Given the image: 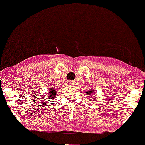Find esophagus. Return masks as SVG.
<instances>
[{
  "label": "esophagus",
  "instance_id": "34e87169",
  "mask_svg": "<svg viewBox=\"0 0 145 145\" xmlns=\"http://www.w3.org/2000/svg\"><path fill=\"white\" fill-rule=\"evenodd\" d=\"M72 84H73V83L72 81H69V82H67V86H71Z\"/></svg>",
  "mask_w": 145,
  "mask_h": 145
}]
</instances>
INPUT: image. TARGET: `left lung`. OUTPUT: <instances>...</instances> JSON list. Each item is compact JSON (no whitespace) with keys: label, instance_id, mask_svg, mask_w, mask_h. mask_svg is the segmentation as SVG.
Returning a JSON list of instances; mask_svg holds the SVG:
<instances>
[{"label":"left lung","instance_id":"obj_1","mask_svg":"<svg viewBox=\"0 0 145 145\" xmlns=\"http://www.w3.org/2000/svg\"><path fill=\"white\" fill-rule=\"evenodd\" d=\"M86 94H87V95H88V96H91V95H93V96L94 97V89H90V90L89 91H87ZM93 99H94V98H93Z\"/></svg>","mask_w":145,"mask_h":145}]
</instances>
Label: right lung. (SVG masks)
<instances>
[{
    "label": "right lung",
    "mask_w": 145,
    "mask_h": 145,
    "mask_svg": "<svg viewBox=\"0 0 145 145\" xmlns=\"http://www.w3.org/2000/svg\"><path fill=\"white\" fill-rule=\"evenodd\" d=\"M48 94L46 95V96H51V97H53V96H55V95L57 94V92H56V89L55 88H50V90L48 91ZM51 98H47V100H51Z\"/></svg>",
    "instance_id": "add662e5"
}]
</instances>
